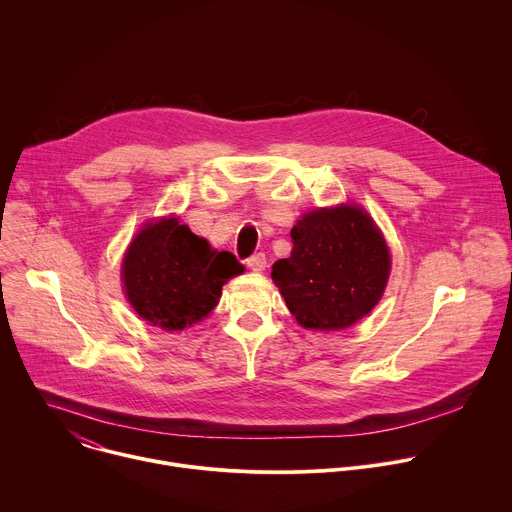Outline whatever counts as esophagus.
<instances>
[{
	"instance_id": "obj_1",
	"label": "esophagus",
	"mask_w": 512,
	"mask_h": 512,
	"mask_svg": "<svg viewBox=\"0 0 512 512\" xmlns=\"http://www.w3.org/2000/svg\"><path fill=\"white\" fill-rule=\"evenodd\" d=\"M265 265H267L265 253H255V255H251V257L247 259V267L253 269V271H263Z\"/></svg>"
}]
</instances>
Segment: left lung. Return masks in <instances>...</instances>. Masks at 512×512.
Listing matches in <instances>:
<instances>
[{"instance_id":"left-lung-1","label":"left lung","mask_w":512,"mask_h":512,"mask_svg":"<svg viewBox=\"0 0 512 512\" xmlns=\"http://www.w3.org/2000/svg\"><path fill=\"white\" fill-rule=\"evenodd\" d=\"M291 257L271 267L297 323L307 329H344L380 301L390 253L374 221L360 207L311 211L291 229Z\"/></svg>"}]
</instances>
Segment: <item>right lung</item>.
I'll return each mask as SVG.
<instances>
[{"mask_svg":"<svg viewBox=\"0 0 512 512\" xmlns=\"http://www.w3.org/2000/svg\"><path fill=\"white\" fill-rule=\"evenodd\" d=\"M243 273L229 251L191 233L177 219L148 223L122 261L126 297L134 311L166 331L185 329L219 303L221 287Z\"/></svg>","mask_w":512,"mask_h":512,"instance_id":"obj_1","label":"right lung"}]
</instances>
